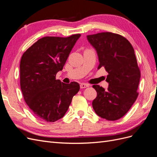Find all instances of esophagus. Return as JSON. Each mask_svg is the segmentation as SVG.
Returning a JSON list of instances; mask_svg holds the SVG:
<instances>
[{
  "label": "esophagus",
  "instance_id": "34e87169",
  "mask_svg": "<svg viewBox=\"0 0 157 157\" xmlns=\"http://www.w3.org/2000/svg\"><path fill=\"white\" fill-rule=\"evenodd\" d=\"M89 86V85L88 84H85V83H82V84H80V88H87V87H88Z\"/></svg>",
  "mask_w": 157,
  "mask_h": 157
}]
</instances>
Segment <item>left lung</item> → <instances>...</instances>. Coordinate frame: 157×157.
I'll list each match as a JSON object with an SVG mask.
<instances>
[{"mask_svg":"<svg viewBox=\"0 0 157 157\" xmlns=\"http://www.w3.org/2000/svg\"><path fill=\"white\" fill-rule=\"evenodd\" d=\"M87 39L97 52L98 69L103 67L108 73L107 90L93 85L97 92L93 109L103 118L118 120L130 110L139 94L141 74L134 48L126 38L110 32L88 35Z\"/></svg>","mask_w":157,"mask_h":157,"instance_id":"1","label":"left lung"}]
</instances>
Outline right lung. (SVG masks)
<instances>
[{
	"mask_svg": "<svg viewBox=\"0 0 157 157\" xmlns=\"http://www.w3.org/2000/svg\"><path fill=\"white\" fill-rule=\"evenodd\" d=\"M80 34L68 37L45 36L23 53L20 61V86L24 100L35 116L54 122L68 110L79 84L56 79L63 69Z\"/></svg>",
	"mask_w": 157,
	"mask_h": 157,
	"instance_id": "obj_1",
	"label": "right lung"
}]
</instances>
